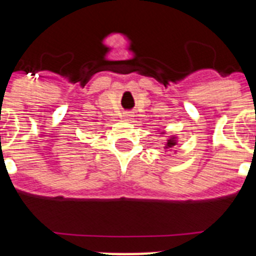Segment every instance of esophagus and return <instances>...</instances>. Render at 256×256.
Masks as SVG:
<instances>
[{"label":"esophagus","mask_w":256,"mask_h":256,"mask_svg":"<svg viewBox=\"0 0 256 256\" xmlns=\"http://www.w3.org/2000/svg\"><path fill=\"white\" fill-rule=\"evenodd\" d=\"M123 118H124V119H126V120H130V119H132V118H133V114L130 112H126L123 114Z\"/></svg>","instance_id":"34e87169"}]
</instances>
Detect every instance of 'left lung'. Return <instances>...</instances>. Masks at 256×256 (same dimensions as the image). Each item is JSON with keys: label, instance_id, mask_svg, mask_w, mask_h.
Here are the masks:
<instances>
[{"label": "left lung", "instance_id": "obj_1", "mask_svg": "<svg viewBox=\"0 0 256 256\" xmlns=\"http://www.w3.org/2000/svg\"><path fill=\"white\" fill-rule=\"evenodd\" d=\"M177 144V140H176V137L174 136H172L170 138L166 141V144H165V148H174Z\"/></svg>", "mask_w": 256, "mask_h": 256}]
</instances>
